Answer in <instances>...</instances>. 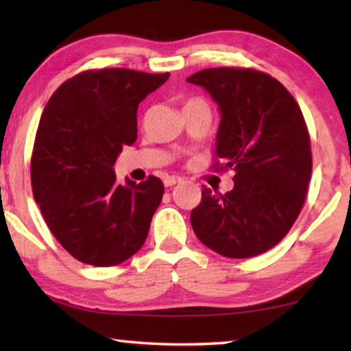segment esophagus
<instances>
[{
  "label": "esophagus",
  "instance_id": "1",
  "mask_svg": "<svg viewBox=\"0 0 351 351\" xmlns=\"http://www.w3.org/2000/svg\"><path fill=\"white\" fill-rule=\"evenodd\" d=\"M182 182H184V179H182V177H179V176H167L165 179V185L166 186H174L177 184H182Z\"/></svg>",
  "mask_w": 351,
  "mask_h": 351
}]
</instances>
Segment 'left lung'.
<instances>
[{"instance_id": "left-lung-1", "label": "left lung", "mask_w": 351, "mask_h": 351, "mask_svg": "<svg viewBox=\"0 0 351 351\" xmlns=\"http://www.w3.org/2000/svg\"><path fill=\"white\" fill-rule=\"evenodd\" d=\"M186 81L219 105L215 155L234 171L225 195L203 186L191 227L220 256H258L286 237L304 206L311 177L304 117L289 90L262 71L208 69Z\"/></svg>"}]
</instances>
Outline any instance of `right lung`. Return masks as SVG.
Returning <instances> with one entry per match:
<instances>
[{"label": "right lung", "instance_id": "obj_1", "mask_svg": "<svg viewBox=\"0 0 351 351\" xmlns=\"http://www.w3.org/2000/svg\"><path fill=\"white\" fill-rule=\"evenodd\" d=\"M169 73L84 71L52 94L32 156L36 204L57 241L80 262L118 265L145 243L165 185L150 176L118 184L114 161L137 138L138 104Z\"/></svg>", "mask_w": 351, "mask_h": 351}]
</instances>
